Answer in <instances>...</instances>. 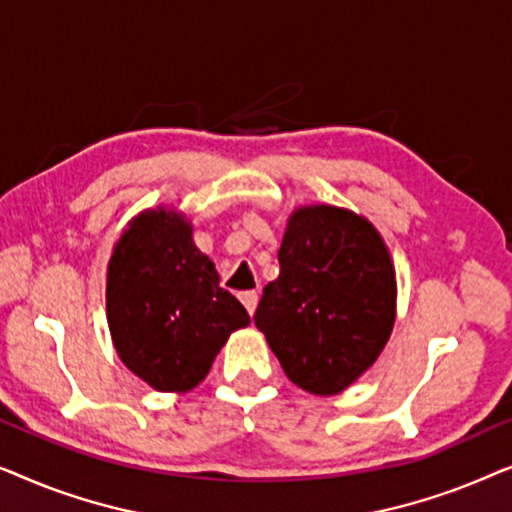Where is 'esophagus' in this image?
<instances>
[{
	"instance_id": "esophagus-1",
	"label": "esophagus",
	"mask_w": 512,
	"mask_h": 512,
	"mask_svg": "<svg viewBox=\"0 0 512 512\" xmlns=\"http://www.w3.org/2000/svg\"><path fill=\"white\" fill-rule=\"evenodd\" d=\"M240 300H242V305L247 307V312L254 314L256 312V305H258V291H242L240 293Z\"/></svg>"
}]
</instances>
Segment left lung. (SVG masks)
<instances>
[{"label":"left lung","instance_id":"obj_1","mask_svg":"<svg viewBox=\"0 0 512 512\" xmlns=\"http://www.w3.org/2000/svg\"><path fill=\"white\" fill-rule=\"evenodd\" d=\"M279 277L263 289L254 321L289 380L335 396L387 347L396 321V268L366 216L300 205L279 247Z\"/></svg>","mask_w":512,"mask_h":512}]
</instances>
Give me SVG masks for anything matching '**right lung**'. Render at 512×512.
<instances>
[{
    "label": "right lung",
    "instance_id": "obj_1",
    "mask_svg": "<svg viewBox=\"0 0 512 512\" xmlns=\"http://www.w3.org/2000/svg\"><path fill=\"white\" fill-rule=\"evenodd\" d=\"M107 324L130 373L156 391L186 394L205 380L230 333L251 319L219 286L186 214L158 205L132 216L114 244Z\"/></svg>",
    "mask_w": 512,
    "mask_h": 512
}]
</instances>
